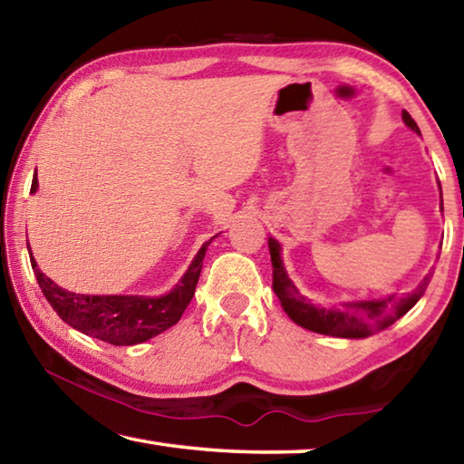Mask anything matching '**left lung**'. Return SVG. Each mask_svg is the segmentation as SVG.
I'll return each instance as SVG.
<instances>
[{
	"mask_svg": "<svg viewBox=\"0 0 464 464\" xmlns=\"http://www.w3.org/2000/svg\"><path fill=\"white\" fill-rule=\"evenodd\" d=\"M401 116L407 127L421 135L418 124H415L407 110H403ZM440 196H442V190H440ZM268 247L272 257V288L286 315L296 325L309 329V332L345 337V340L368 337L381 332V329H387L397 319H401L426 293L431 276L430 272L411 293L403 296L389 295L382 298H368V301H348L342 303L340 307H319V304L311 303L307 296L301 295V290L288 278L285 262H282L280 243L274 237H268Z\"/></svg>",
	"mask_w": 464,
	"mask_h": 464,
	"instance_id": "obj_1",
	"label": "left lung"
}]
</instances>
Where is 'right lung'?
Masks as SVG:
<instances>
[{"mask_svg": "<svg viewBox=\"0 0 464 464\" xmlns=\"http://www.w3.org/2000/svg\"><path fill=\"white\" fill-rule=\"evenodd\" d=\"M38 190L36 174L33 178L30 194ZM210 241H204L192 264L188 266L184 276L169 293L161 296L143 295H77L61 288L57 282L38 270L34 257H30L38 286L57 315L77 332L96 337L112 345H135L166 332L176 325L182 313L190 304L196 285H198L202 260ZM30 251V243H28ZM33 254V251H30Z\"/></svg>", "mask_w": 464, "mask_h": 464, "instance_id": "right-lung-1", "label": "right lung"}]
</instances>
